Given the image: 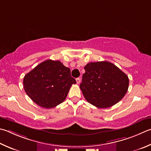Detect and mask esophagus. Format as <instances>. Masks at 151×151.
<instances>
[{
    "label": "esophagus",
    "instance_id": "obj_1",
    "mask_svg": "<svg viewBox=\"0 0 151 151\" xmlns=\"http://www.w3.org/2000/svg\"><path fill=\"white\" fill-rule=\"evenodd\" d=\"M76 83L77 84H80L81 83V78H77L76 79Z\"/></svg>",
    "mask_w": 151,
    "mask_h": 151
}]
</instances>
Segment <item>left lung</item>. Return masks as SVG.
<instances>
[{
    "mask_svg": "<svg viewBox=\"0 0 151 151\" xmlns=\"http://www.w3.org/2000/svg\"><path fill=\"white\" fill-rule=\"evenodd\" d=\"M84 70L80 88L85 99L93 106L109 108L119 102L127 93L128 76L111 63H89Z\"/></svg>",
    "mask_w": 151,
    "mask_h": 151,
    "instance_id": "8db88e82",
    "label": "left lung"
}]
</instances>
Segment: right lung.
<instances>
[{"mask_svg":"<svg viewBox=\"0 0 151 151\" xmlns=\"http://www.w3.org/2000/svg\"><path fill=\"white\" fill-rule=\"evenodd\" d=\"M76 83L69 68L51 59L37 65L23 81L24 90L33 102L47 109L63 102L72 84Z\"/></svg>","mask_w":151,"mask_h":151,"instance_id":"1","label":"right lung"}]
</instances>
